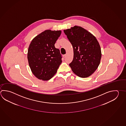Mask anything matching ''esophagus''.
<instances>
[{"label":"esophagus","instance_id":"obj_1","mask_svg":"<svg viewBox=\"0 0 126 126\" xmlns=\"http://www.w3.org/2000/svg\"><path fill=\"white\" fill-rule=\"evenodd\" d=\"M66 56L67 54H66L64 55V56H63V57H64V58H66Z\"/></svg>","mask_w":126,"mask_h":126}]
</instances>
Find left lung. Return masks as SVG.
<instances>
[{
  "mask_svg": "<svg viewBox=\"0 0 126 126\" xmlns=\"http://www.w3.org/2000/svg\"><path fill=\"white\" fill-rule=\"evenodd\" d=\"M74 49V58L69 65L74 74L85 78L97 69L102 57L95 36L83 28L75 26L64 30Z\"/></svg>",
  "mask_w": 126,
  "mask_h": 126,
  "instance_id": "1",
  "label": "left lung"
}]
</instances>
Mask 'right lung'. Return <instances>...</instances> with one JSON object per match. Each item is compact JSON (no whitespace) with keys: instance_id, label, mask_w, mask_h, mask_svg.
<instances>
[{"instance_id":"obj_1","label":"right lung","mask_w":126,"mask_h":126,"mask_svg":"<svg viewBox=\"0 0 126 126\" xmlns=\"http://www.w3.org/2000/svg\"><path fill=\"white\" fill-rule=\"evenodd\" d=\"M62 31L46 30L32 40L28 52L29 65L32 74L43 81L49 80L62 63V54L55 44Z\"/></svg>"}]
</instances>
